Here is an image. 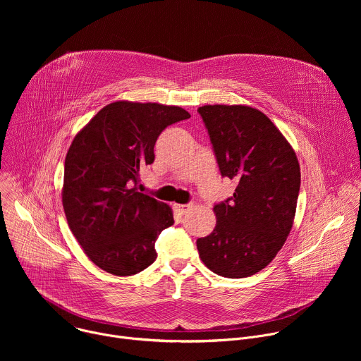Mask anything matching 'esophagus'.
Listing matches in <instances>:
<instances>
[{"instance_id":"1","label":"esophagus","mask_w":361,"mask_h":361,"mask_svg":"<svg viewBox=\"0 0 361 361\" xmlns=\"http://www.w3.org/2000/svg\"><path fill=\"white\" fill-rule=\"evenodd\" d=\"M191 207H192V204H174V209H176L180 214L187 213Z\"/></svg>"}]
</instances>
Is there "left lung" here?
Instances as JSON below:
<instances>
[{
    "mask_svg": "<svg viewBox=\"0 0 361 361\" xmlns=\"http://www.w3.org/2000/svg\"><path fill=\"white\" fill-rule=\"evenodd\" d=\"M223 177L237 181L233 197L214 205L213 233L197 240L213 273L243 279L269 266L291 231L300 191V164L281 131L248 106H202Z\"/></svg>",
    "mask_w": 361,
    "mask_h": 361,
    "instance_id": "obj_1",
    "label": "left lung"
}]
</instances>
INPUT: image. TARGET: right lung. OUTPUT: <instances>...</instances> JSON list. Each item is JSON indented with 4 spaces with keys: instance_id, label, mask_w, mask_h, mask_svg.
<instances>
[{
    "instance_id": "add662e5",
    "label": "right lung",
    "mask_w": 361,
    "mask_h": 361,
    "mask_svg": "<svg viewBox=\"0 0 361 361\" xmlns=\"http://www.w3.org/2000/svg\"><path fill=\"white\" fill-rule=\"evenodd\" d=\"M190 118L177 106L116 101L74 137L64 164L63 207L88 259L101 270L133 276L157 259L154 244L174 224L170 205L137 191L140 170L169 126Z\"/></svg>"
}]
</instances>
